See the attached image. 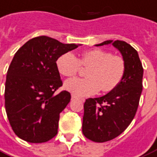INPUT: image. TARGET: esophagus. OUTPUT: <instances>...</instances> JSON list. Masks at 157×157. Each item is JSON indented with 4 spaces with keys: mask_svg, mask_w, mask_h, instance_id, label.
Listing matches in <instances>:
<instances>
[{
    "mask_svg": "<svg viewBox=\"0 0 157 157\" xmlns=\"http://www.w3.org/2000/svg\"><path fill=\"white\" fill-rule=\"evenodd\" d=\"M71 98H72V99H75V98H78V97L77 96H75V95H74V94H72L71 95ZM81 100H82V101H84V99H83V98H81Z\"/></svg>",
    "mask_w": 157,
    "mask_h": 157,
    "instance_id": "obj_1",
    "label": "esophagus"
}]
</instances>
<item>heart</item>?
Returning a JSON list of instances; mask_svg holds the SVG:
<instances>
[{"label": "heart", "instance_id": "b5f03b06", "mask_svg": "<svg viewBox=\"0 0 157 157\" xmlns=\"http://www.w3.org/2000/svg\"><path fill=\"white\" fill-rule=\"evenodd\" d=\"M81 65L89 68L86 74L88 78H74L64 83L66 90L75 96L86 97L114 90L122 83L126 73V62L120 55H113L110 51L94 49L82 54L79 59L70 52L57 59V67L62 75L73 77L78 73Z\"/></svg>", "mask_w": 157, "mask_h": 157}]
</instances>
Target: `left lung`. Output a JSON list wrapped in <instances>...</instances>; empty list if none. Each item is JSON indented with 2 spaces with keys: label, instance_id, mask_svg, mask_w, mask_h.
<instances>
[{
  "label": "left lung",
  "instance_id": "8db88e82",
  "mask_svg": "<svg viewBox=\"0 0 157 157\" xmlns=\"http://www.w3.org/2000/svg\"><path fill=\"white\" fill-rule=\"evenodd\" d=\"M109 44L122 54L126 73L114 90L84 102L82 131L87 138L95 142L111 141L127 129L136 115L142 91L143 68L137 51L122 40H106L96 46Z\"/></svg>",
  "mask_w": 157,
  "mask_h": 157
}]
</instances>
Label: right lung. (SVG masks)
Returning <instances> with one entry per match:
<instances>
[{"label":"right lung","instance_id":"obj_1","mask_svg":"<svg viewBox=\"0 0 157 157\" xmlns=\"http://www.w3.org/2000/svg\"><path fill=\"white\" fill-rule=\"evenodd\" d=\"M78 45L42 35L27 41L15 54L6 74L5 107L21 139L42 143L56 136L59 114L71 98L67 91L55 94L63 85L56 61Z\"/></svg>","mask_w":157,"mask_h":157}]
</instances>
